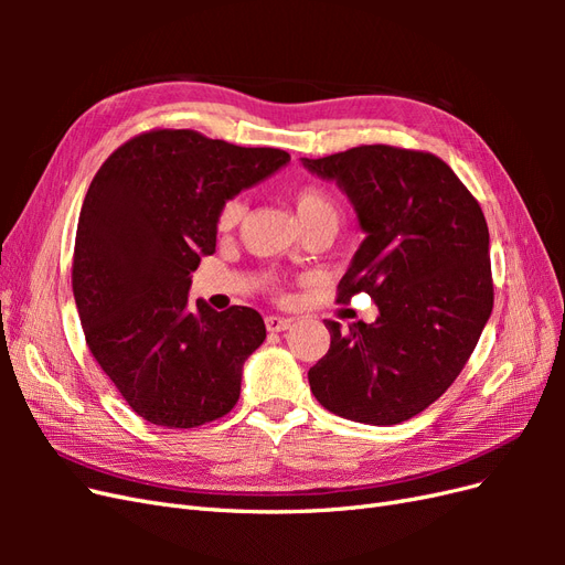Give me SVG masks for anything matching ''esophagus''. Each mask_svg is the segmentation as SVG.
Segmentation results:
<instances>
[{"label": "esophagus", "instance_id": "obj_1", "mask_svg": "<svg viewBox=\"0 0 565 565\" xmlns=\"http://www.w3.org/2000/svg\"><path fill=\"white\" fill-rule=\"evenodd\" d=\"M289 324H292V320H289V318H280V316H268L266 318V330L268 332H285V330H289Z\"/></svg>", "mask_w": 565, "mask_h": 565}]
</instances>
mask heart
<instances>
[{"mask_svg": "<svg viewBox=\"0 0 565 565\" xmlns=\"http://www.w3.org/2000/svg\"><path fill=\"white\" fill-rule=\"evenodd\" d=\"M295 200V210L299 216L301 228L311 226V224H339V207L337 202L322 191L318 185H301L292 195ZM247 212V204L243 198H233L224 202V207L218 212L216 226L218 231H233L237 224H241L243 216Z\"/></svg>", "mask_w": 565, "mask_h": 565, "instance_id": "obj_1", "label": "heart"}]
</instances>
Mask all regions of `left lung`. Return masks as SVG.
<instances>
[{"mask_svg": "<svg viewBox=\"0 0 565 565\" xmlns=\"http://www.w3.org/2000/svg\"><path fill=\"white\" fill-rule=\"evenodd\" d=\"M301 164L347 193L365 233L337 301L367 292L380 309L349 330L324 320L330 351L309 370L311 391L339 417L401 424L457 380L492 313L481 204L431 152L358 146Z\"/></svg>", "mask_w": 565, "mask_h": 565, "instance_id": "obj_1", "label": "left lung"}]
</instances>
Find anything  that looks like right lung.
<instances>
[{"instance_id":"obj_1","label":"right lung","mask_w":565,"mask_h":565,"mask_svg":"<svg viewBox=\"0 0 565 565\" xmlns=\"http://www.w3.org/2000/svg\"><path fill=\"white\" fill-rule=\"evenodd\" d=\"M287 162L278 148L158 129L119 146L96 172L77 221L73 292L96 363L146 422L193 429L241 398L264 318L247 306H193L188 289L216 249L224 202Z\"/></svg>"}]
</instances>
